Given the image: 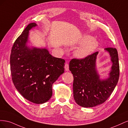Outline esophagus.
<instances>
[{
  "label": "esophagus",
  "instance_id": "1",
  "mask_svg": "<svg viewBox=\"0 0 128 128\" xmlns=\"http://www.w3.org/2000/svg\"><path fill=\"white\" fill-rule=\"evenodd\" d=\"M64 68L65 70L66 71H68L69 70V64L68 63H66L64 65Z\"/></svg>",
  "mask_w": 128,
  "mask_h": 128
}]
</instances>
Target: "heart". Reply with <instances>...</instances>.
I'll return each instance as SVG.
<instances>
[{
	"mask_svg": "<svg viewBox=\"0 0 128 128\" xmlns=\"http://www.w3.org/2000/svg\"><path fill=\"white\" fill-rule=\"evenodd\" d=\"M80 44L83 45L75 51V56L78 58L86 57L94 51L97 47L98 42L90 36L86 35L83 37L80 40Z\"/></svg>",
	"mask_w": 128,
	"mask_h": 128,
	"instance_id": "heart-1",
	"label": "heart"
}]
</instances>
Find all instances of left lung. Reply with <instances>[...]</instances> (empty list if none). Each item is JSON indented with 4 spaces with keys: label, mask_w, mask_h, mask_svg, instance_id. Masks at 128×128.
Wrapping results in <instances>:
<instances>
[{
    "label": "left lung",
    "mask_w": 128,
    "mask_h": 128,
    "mask_svg": "<svg viewBox=\"0 0 128 128\" xmlns=\"http://www.w3.org/2000/svg\"><path fill=\"white\" fill-rule=\"evenodd\" d=\"M113 63L110 77L100 80L96 70V61L98 52L83 59L74 58L69 62V70L74 77V98L78 105L93 107L105 102L118 82L120 66L117 50L107 48Z\"/></svg>",
    "instance_id": "8db88e82"
}]
</instances>
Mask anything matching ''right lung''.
<instances>
[{"mask_svg": "<svg viewBox=\"0 0 128 128\" xmlns=\"http://www.w3.org/2000/svg\"><path fill=\"white\" fill-rule=\"evenodd\" d=\"M29 24L14 42L10 56L12 78L19 93L34 104H43L52 96V84L64 72L65 60L55 58L45 48L27 47Z\"/></svg>", "mask_w": 128, "mask_h": 128, "instance_id": "1", "label": "right lung"}]
</instances>
